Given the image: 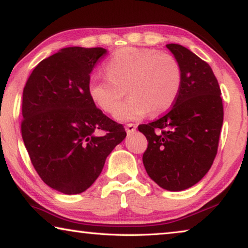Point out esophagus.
Segmentation results:
<instances>
[{
  "label": "esophagus",
  "mask_w": 248,
  "mask_h": 248,
  "mask_svg": "<svg viewBox=\"0 0 248 248\" xmlns=\"http://www.w3.org/2000/svg\"><path fill=\"white\" fill-rule=\"evenodd\" d=\"M137 129V125L134 124H125V131H127V133H132L136 131Z\"/></svg>",
  "instance_id": "1"
}]
</instances>
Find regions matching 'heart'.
<instances>
[{
    "label": "heart",
    "instance_id": "b5f03b06",
    "mask_svg": "<svg viewBox=\"0 0 248 248\" xmlns=\"http://www.w3.org/2000/svg\"><path fill=\"white\" fill-rule=\"evenodd\" d=\"M106 71L90 78L89 93L102 110L112 114L128 89L132 96L115 114L119 120L141 118L149 111L162 114L175 103L182 87L177 59L155 49H121L109 59Z\"/></svg>",
    "mask_w": 248,
    "mask_h": 248
}]
</instances>
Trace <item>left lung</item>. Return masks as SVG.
Instances as JSON below:
<instances>
[{
	"label": "left lung",
	"instance_id": "1",
	"mask_svg": "<svg viewBox=\"0 0 248 248\" xmlns=\"http://www.w3.org/2000/svg\"><path fill=\"white\" fill-rule=\"evenodd\" d=\"M182 68V87L170 111L138 129L148 140L143 164L159 187L180 191L208 173L223 124L221 90L212 69L189 49L166 45Z\"/></svg>",
	"mask_w": 248,
	"mask_h": 248
}]
</instances>
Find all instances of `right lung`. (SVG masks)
I'll return each instance as SVG.
<instances>
[{
	"mask_svg": "<svg viewBox=\"0 0 248 248\" xmlns=\"http://www.w3.org/2000/svg\"><path fill=\"white\" fill-rule=\"evenodd\" d=\"M104 48L69 47L39 62L23 91L22 137L31 164L62 194L85 191L127 133L96 107L90 74Z\"/></svg>",
	"mask_w": 248,
	"mask_h": 248,
	"instance_id": "right-lung-1",
	"label": "right lung"
}]
</instances>
